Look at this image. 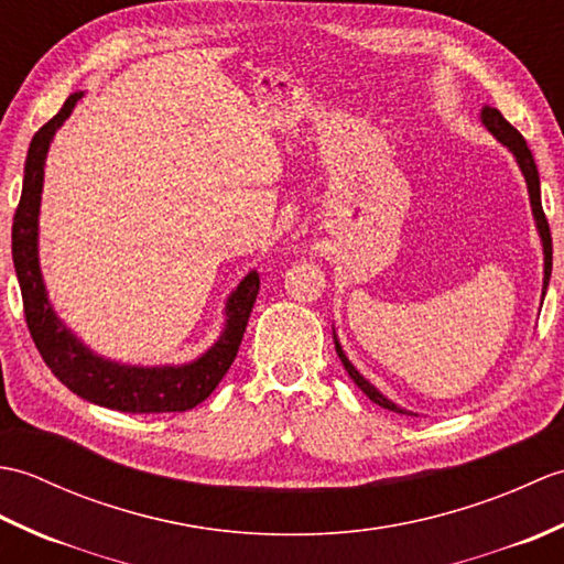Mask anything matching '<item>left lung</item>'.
<instances>
[{
	"label": "left lung",
	"instance_id": "8db88e82",
	"mask_svg": "<svg viewBox=\"0 0 564 564\" xmlns=\"http://www.w3.org/2000/svg\"><path fill=\"white\" fill-rule=\"evenodd\" d=\"M480 121L482 126L489 130L497 138V142H501L511 154L513 160H517L519 170L525 178V188H529V200H531V210H533V220H535V230H538V237H541V245H543V297H545V291H547V283H550V273H553V237H550V227H547V220H545V213H543V203H541V178H538V166H535V160L533 154L529 150V145H525L523 135L519 133L517 128H513L505 116H501L497 109H489V106H485L482 113H480ZM543 305V303H541ZM332 337H334V346H337V354L341 358V364L346 368V373L351 376V380L356 382L358 388H361L366 392V398L370 402H376L380 406H386V410L390 412H398V414H410V416H419L416 412H410V410H402L400 404H394L392 400H388L386 394H382L373 382L366 380L361 373H358L356 366L349 361V356L344 354L341 344H339V337H337V329L332 327Z\"/></svg>",
	"mask_w": 564,
	"mask_h": 564
}]
</instances>
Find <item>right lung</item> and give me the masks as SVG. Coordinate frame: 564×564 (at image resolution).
I'll return each instance as SVG.
<instances>
[{
    "instance_id": "add662e5",
    "label": "right lung",
    "mask_w": 564,
    "mask_h": 564,
    "mask_svg": "<svg viewBox=\"0 0 564 564\" xmlns=\"http://www.w3.org/2000/svg\"><path fill=\"white\" fill-rule=\"evenodd\" d=\"M84 91L69 94L63 109L33 135L23 166L21 200L11 227V257L21 285L23 313L29 332L45 366L82 400L130 414L186 412L194 410L218 388L230 370L242 344L249 313L259 293V273L249 271L225 301V325L220 337L206 351L186 364L130 366L99 356L72 332L53 310L45 291L39 259V215L47 150L55 133L75 111Z\"/></svg>"
}]
</instances>
